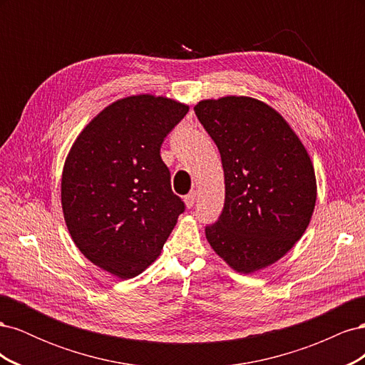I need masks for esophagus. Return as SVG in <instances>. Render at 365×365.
<instances>
[{"label":"esophagus","mask_w":365,"mask_h":365,"mask_svg":"<svg viewBox=\"0 0 365 365\" xmlns=\"http://www.w3.org/2000/svg\"><path fill=\"white\" fill-rule=\"evenodd\" d=\"M184 202L187 205V208H192L196 202V192H190L189 195L184 196Z\"/></svg>","instance_id":"34e87169"}]
</instances>
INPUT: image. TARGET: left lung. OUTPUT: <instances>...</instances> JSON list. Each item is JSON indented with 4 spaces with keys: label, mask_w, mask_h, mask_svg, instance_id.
<instances>
[{
    "label": "left lung",
    "mask_w": 365,
    "mask_h": 365,
    "mask_svg": "<svg viewBox=\"0 0 365 365\" xmlns=\"http://www.w3.org/2000/svg\"><path fill=\"white\" fill-rule=\"evenodd\" d=\"M193 109L225 176L222 213L205 227L208 244L237 272L267 268L300 240L312 217V161L286 120L256 98L228 96Z\"/></svg>",
    "instance_id": "obj_1"
}]
</instances>
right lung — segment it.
Segmentation results:
<instances>
[{"label": "right lung", "mask_w": 365, "mask_h": 365, "mask_svg": "<svg viewBox=\"0 0 365 365\" xmlns=\"http://www.w3.org/2000/svg\"><path fill=\"white\" fill-rule=\"evenodd\" d=\"M189 106L150 94L106 106L76 138L62 172V210L76 247L120 279L145 271L185 210L160 149Z\"/></svg>", "instance_id": "add662e5"}]
</instances>
